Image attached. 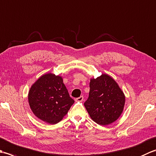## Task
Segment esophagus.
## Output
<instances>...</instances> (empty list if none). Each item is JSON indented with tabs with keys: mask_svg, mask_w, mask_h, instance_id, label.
Segmentation results:
<instances>
[{
	"mask_svg": "<svg viewBox=\"0 0 156 156\" xmlns=\"http://www.w3.org/2000/svg\"><path fill=\"white\" fill-rule=\"evenodd\" d=\"M83 99H84V97H82V96H80V97H78V98H76V101H78V102H82V101H83Z\"/></svg>",
	"mask_w": 156,
	"mask_h": 156,
	"instance_id": "1",
	"label": "esophagus"
}]
</instances>
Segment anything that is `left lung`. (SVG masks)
I'll return each instance as SVG.
<instances>
[{"label": "left lung", "mask_w": 156, "mask_h": 156, "mask_svg": "<svg viewBox=\"0 0 156 156\" xmlns=\"http://www.w3.org/2000/svg\"><path fill=\"white\" fill-rule=\"evenodd\" d=\"M125 102L123 92L110 76L103 74L90 79L89 97L84 106L90 118L100 125H107L120 117Z\"/></svg>", "instance_id": "8db88e82"}]
</instances>
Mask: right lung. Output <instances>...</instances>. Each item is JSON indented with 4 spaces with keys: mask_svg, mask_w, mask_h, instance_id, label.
<instances>
[{
    "mask_svg": "<svg viewBox=\"0 0 156 156\" xmlns=\"http://www.w3.org/2000/svg\"><path fill=\"white\" fill-rule=\"evenodd\" d=\"M28 101L36 117L49 124L60 121L74 102L62 76L51 73L41 76L31 86Z\"/></svg>",
    "mask_w": 156,
    "mask_h": 156,
    "instance_id": "right-lung-1",
    "label": "right lung"
}]
</instances>
